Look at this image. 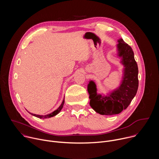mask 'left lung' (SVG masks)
Instances as JSON below:
<instances>
[{
    "instance_id": "left-lung-1",
    "label": "left lung",
    "mask_w": 159,
    "mask_h": 159,
    "mask_svg": "<svg viewBox=\"0 0 159 159\" xmlns=\"http://www.w3.org/2000/svg\"><path fill=\"white\" fill-rule=\"evenodd\" d=\"M118 56L124 65L123 76L120 85L107 96H102L97 93L95 82L90 80L87 90L89 94L90 106L102 115H115L126 109L137 93L139 88V69L130 46L123 39L118 40Z\"/></svg>"
}]
</instances>
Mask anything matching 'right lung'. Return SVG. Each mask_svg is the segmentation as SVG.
Masks as SVG:
<instances>
[{"instance_id":"right-lung-1","label":"right lung","mask_w":159,"mask_h":159,"mask_svg":"<svg viewBox=\"0 0 159 159\" xmlns=\"http://www.w3.org/2000/svg\"><path fill=\"white\" fill-rule=\"evenodd\" d=\"M64 102H65V98H63V100L61 104V105L59 106V107L56 109L55 111H54L53 112H52V113H50V114H48L47 115H35V114H33V113H31L28 111L29 113H30L31 115H32L33 116H36L37 118H41V119H46V118H51V117H53V116H56L57 115H58V113L60 112V111L61 110V109L63 108V104H64Z\"/></svg>"}]
</instances>
